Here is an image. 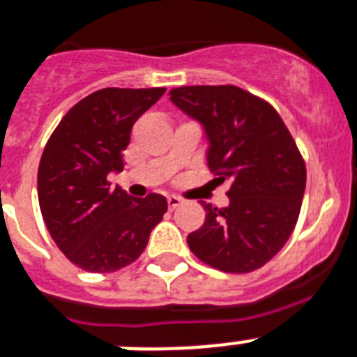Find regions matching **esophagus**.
<instances>
[{
	"mask_svg": "<svg viewBox=\"0 0 357 357\" xmlns=\"http://www.w3.org/2000/svg\"><path fill=\"white\" fill-rule=\"evenodd\" d=\"M167 204H169V208H176L183 204V199L178 198V196H169V198H167Z\"/></svg>",
	"mask_w": 357,
	"mask_h": 357,
	"instance_id": "obj_1",
	"label": "esophagus"
}]
</instances>
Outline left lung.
Returning a JSON list of instances; mask_svg holds the SVG:
<instances>
[{
	"instance_id": "8db88e82",
	"label": "left lung",
	"mask_w": 357,
	"mask_h": 357,
	"mask_svg": "<svg viewBox=\"0 0 357 357\" xmlns=\"http://www.w3.org/2000/svg\"><path fill=\"white\" fill-rule=\"evenodd\" d=\"M170 100L198 121L207 167L229 183V205L205 208L204 225L187 236L202 262L225 273H249L279 253L294 233L306 188V167L273 106L236 86H185Z\"/></svg>"
}]
</instances>
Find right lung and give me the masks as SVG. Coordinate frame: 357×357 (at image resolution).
Wrapping results in <instances>:
<instances>
[{
  "label": "right lung",
  "mask_w": 357,
  "mask_h": 357,
  "mask_svg": "<svg viewBox=\"0 0 357 357\" xmlns=\"http://www.w3.org/2000/svg\"><path fill=\"white\" fill-rule=\"evenodd\" d=\"M165 88L98 89L60 121L38 167V199L58 249L91 273L117 271L139 259L167 213L161 194L132 198L109 187L141 115Z\"/></svg>",
  "instance_id": "obj_1"
}]
</instances>
